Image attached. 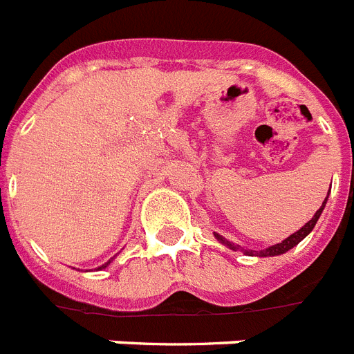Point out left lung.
<instances>
[{"label":"left lung","instance_id":"1","mask_svg":"<svg viewBox=\"0 0 354 354\" xmlns=\"http://www.w3.org/2000/svg\"><path fill=\"white\" fill-rule=\"evenodd\" d=\"M329 189H331V188H329ZM326 203H328V197H326V201H324V203H322V206H320V208L317 209V213H315V215H313V218H311L309 223L304 224V226L300 227L299 232H295L293 235H289L288 239H284V241H282V242H279V244H275V246L266 248V250H261V251L244 250V248H241V246H239V244H233V242L226 241V239H224L223 235H218V233H215V236H217V241L223 242L224 246H227V248H230V250H233V251L241 250V251H244L246 255H257V257H275V255H282V253H286V251H289V250H291V248L297 246V244H299V242L302 241V239H306V236H308L309 233L313 232V227H315V224H317L318 217L322 215L324 208H326Z\"/></svg>","mask_w":354,"mask_h":354}]
</instances>
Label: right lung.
Masks as SVG:
<instances>
[{
	"mask_svg": "<svg viewBox=\"0 0 354 354\" xmlns=\"http://www.w3.org/2000/svg\"><path fill=\"white\" fill-rule=\"evenodd\" d=\"M108 264H110V261H108V262H106V264H103V266H101V268H106V266H108ZM101 268H97V270H101Z\"/></svg>",
	"mask_w": 354,
	"mask_h": 354,
	"instance_id": "1",
	"label": "right lung"
}]
</instances>
